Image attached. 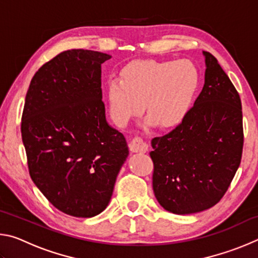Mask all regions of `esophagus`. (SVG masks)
Listing matches in <instances>:
<instances>
[{
	"label": "esophagus",
	"instance_id": "obj_1",
	"mask_svg": "<svg viewBox=\"0 0 258 258\" xmlns=\"http://www.w3.org/2000/svg\"><path fill=\"white\" fill-rule=\"evenodd\" d=\"M128 147L132 152H142V154H145V152L148 151V145L140 137H134L131 140Z\"/></svg>",
	"mask_w": 258,
	"mask_h": 258
}]
</instances>
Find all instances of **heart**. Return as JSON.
Listing matches in <instances>:
<instances>
[{
    "mask_svg": "<svg viewBox=\"0 0 258 258\" xmlns=\"http://www.w3.org/2000/svg\"><path fill=\"white\" fill-rule=\"evenodd\" d=\"M199 85V73L190 60H137L121 71V81L107 86L109 111L124 126L145 106L150 125L175 127L185 118Z\"/></svg>",
    "mask_w": 258,
    "mask_h": 258,
    "instance_id": "heart-1",
    "label": "heart"
}]
</instances>
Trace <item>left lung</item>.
<instances>
[{
    "mask_svg": "<svg viewBox=\"0 0 258 258\" xmlns=\"http://www.w3.org/2000/svg\"><path fill=\"white\" fill-rule=\"evenodd\" d=\"M203 54L205 84L194 107L173 131L151 140L155 196L161 207L178 215L220 202L242 156L239 93L215 56Z\"/></svg>",
    "mask_w": 258,
    "mask_h": 258,
    "instance_id": "obj_1",
    "label": "left lung"
}]
</instances>
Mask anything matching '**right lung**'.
<instances>
[{"instance_id": "add662e5", "label": "right lung", "mask_w": 258, "mask_h": 258, "mask_svg": "<svg viewBox=\"0 0 258 258\" xmlns=\"http://www.w3.org/2000/svg\"><path fill=\"white\" fill-rule=\"evenodd\" d=\"M110 58L61 52L36 72L25 99L21 137L29 175L56 209L75 217L106 209L128 156L102 101L101 64Z\"/></svg>"}]
</instances>
